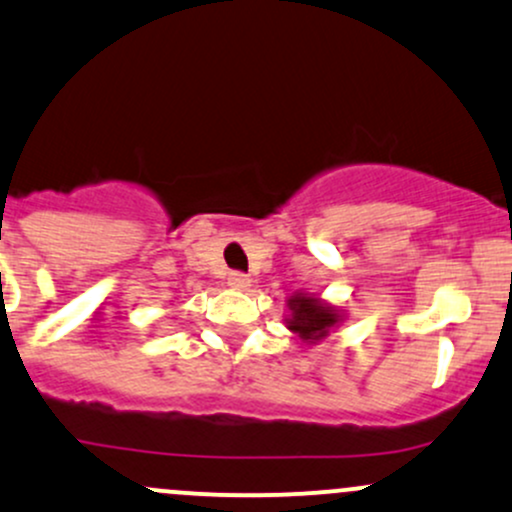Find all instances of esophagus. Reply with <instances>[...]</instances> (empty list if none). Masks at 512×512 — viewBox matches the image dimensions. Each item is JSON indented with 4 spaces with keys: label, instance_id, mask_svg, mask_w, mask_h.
<instances>
[{
    "label": "esophagus",
    "instance_id": "1",
    "mask_svg": "<svg viewBox=\"0 0 512 512\" xmlns=\"http://www.w3.org/2000/svg\"><path fill=\"white\" fill-rule=\"evenodd\" d=\"M228 286L230 289H238V291H245L250 289V277L243 272H230L228 274Z\"/></svg>",
    "mask_w": 512,
    "mask_h": 512
}]
</instances>
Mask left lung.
I'll return each instance as SVG.
<instances>
[{"label": "left lung", "instance_id": "left-lung-1", "mask_svg": "<svg viewBox=\"0 0 512 512\" xmlns=\"http://www.w3.org/2000/svg\"><path fill=\"white\" fill-rule=\"evenodd\" d=\"M345 318V311L308 291H294L286 299V328L306 345L323 342L335 328H340Z\"/></svg>", "mask_w": 512, "mask_h": 512}]
</instances>
